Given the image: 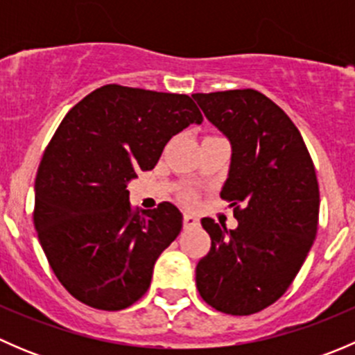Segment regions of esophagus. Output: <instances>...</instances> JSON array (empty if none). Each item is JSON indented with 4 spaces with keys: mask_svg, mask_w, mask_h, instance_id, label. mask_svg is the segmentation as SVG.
<instances>
[{
    "mask_svg": "<svg viewBox=\"0 0 355 355\" xmlns=\"http://www.w3.org/2000/svg\"><path fill=\"white\" fill-rule=\"evenodd\" d=\"M199 225V220L192 214H184V228L185 230H191V228H196Z\"/></svg>",
    "mask_w": 355,
    "mask_h": 355,
    "instance_id": "obj_1",
    "label": "esophagus"
}]
</instances>
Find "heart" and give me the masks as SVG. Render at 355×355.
<instances>
[{
	"mask_svg": "<svg viewBox=\"0 0 355 355\" xmlns=\"http://www.w3.org/2000/svg\"><path fill=\"white\" fill-rule=\"evenodd\" d=\"M185 200H187V202H192V200H194V196L187 194V196H185Z\"/></svg>",
	"mask_w": 355,
	"mask_h": 355,
	"instance_id": "1",
	"label": "heart"
}]
</instances>
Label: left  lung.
<instances>
[{
	"instance_id": "left-lung-1",
	"label": "left lung",
	"mask_w": 355,
	"mask_h": 355,
	"mask_svg": "<svg viewBox=\"0 0 355 355\" xmlns=\"http://www.w3.org/2000/svg\"><path fill=\"white\" fill-rule=\"evenodd\" d=\"M192 96L232 142L220 196L239 221L227 230L211 218L200 220L211 249L196 268V285L213 309L249 316L287 292L316 239V170L299 128L259 91Z\"/></svg>"
}]
</instances>
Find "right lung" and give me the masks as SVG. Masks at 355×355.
Instances as JSON below:
<instances>
[{
	"label": "right lung",
	"mask_w": 355,
	"mask_h": 355,
	"mask_svg": "<svg viewBox=\"0 0 355 355\" xmlns=\"http://www.w3.org/2000/svg\"><path fill=\"white\" fill-rule=\"evenodd\" d=\"M202 114L187 94L108 84L67 113L35 175L34 227L53 273L103 311L137 302L182 213L159 202L139 214L127 184L153 170L164 146Z\"/></svg>",
	"instance_id": "add662e5"
}]
</instances>
